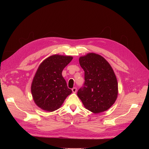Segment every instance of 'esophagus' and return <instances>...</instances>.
Instances as JSON below:
<instances>
[{"instance_id":"1","label":"esophagus","mask_w":149,"mask_h":149,"mask_svg":"<svg viewBox=\"0 0 149 149\" xmlns=\"http://www.w3.org/2000/svg\"><path fill=\"white\" fill-rule=\"evenodd\" d=\"M72 92H73L74 93H76V92H77V89L76 88H73L72 89Z\"/></svg>"}]
</instances>
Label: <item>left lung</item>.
<instances>
[{
    "label": "left lung",
    "mask_w": 149,
    "mask_h": 149,
    "mask_svg": "<svg viewBox=\"0 0 149 149\" xmlns=\"http://www.w3.org/2000/svg\"><path fill=\"white\" fill-rule=\"evenodd\" d=\"M84 71V83L77 92L84 106L94 113L110 108L118 96V83L110 64L102 56L89 53L80 57Z\"/></svg>",
    "instance_id": "left-lung-1"
}]
</instances>
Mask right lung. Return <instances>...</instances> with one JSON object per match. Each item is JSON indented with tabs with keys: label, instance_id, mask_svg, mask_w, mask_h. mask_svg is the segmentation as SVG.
I'll use <instances>...</instances> for the list:
<instances>
[{
	"label": "right lung",
	"instance_id": "obj_1",
	"mask_svg": "<svg viewBox=\"0 0 149 149\" xmlns=\"http://www.w3.org/2000/svg\"><path fill=\"white\" fill-rule=\"evenodd\" d=\"M72 58L71 56L54 55L38 66L31 84V93L35 103L43 110H57L72 93L61 73Z\"/></svg>",
	"mask_w": 149,
	"mask_h": 149
}]
</instances>
